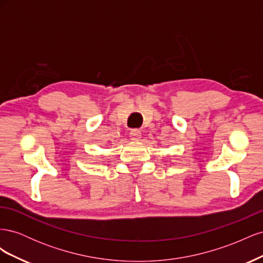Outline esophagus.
Segmentation results:
<instances>
[{"mask_svg": "<svg viewBox=\"0 0 263 263\" xmlns=\"http://www.w3.org/2000/svg\"><path fill=\"white\" fill-rule=\"evenodd\" d=\"M129 137L133 141H139L141 138V132L138 129H133L129 134Z\"/></svg>", "mask_w": 263, "mask_h": 263, "instance_id": "1", "label": "esophagus"}]
</instances>
